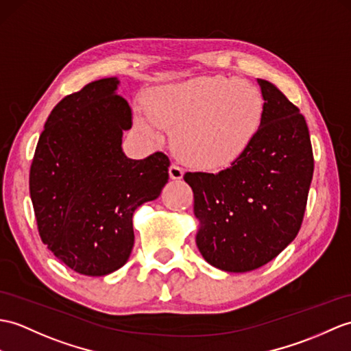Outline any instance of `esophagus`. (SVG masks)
<instances>
[{
  "label": "esophagus",
  "instance_id": "34e87169",
  "mask_svg": "<svg viewBox=\"0 0 351 351\" xmlns=\"http://www.w3.org/2000/svg\"><path fill=\"white\" fill-rule=\"evenodd\" d=\"M169 175L172 179H181L184 176V167L179 166L178 162H172V166L169 169Z\"/></svg>",
  "mask_w": 351,
  "mask_h": 351
}]
</instances>
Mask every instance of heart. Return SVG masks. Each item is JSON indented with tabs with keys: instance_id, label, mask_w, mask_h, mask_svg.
<instances>
[{
	"instance_id": "1",
	"label": "heart",
	"mask_w": 351,
	"mask_h": 351,
	"mask_svg": "<svg viewBox=\"0 0 351 351\" xmlns=\"http://www.w3.org/2000/svg\"><path fill=\"white\" fill-rule=\"evenodd\" d=\"M265 103L247 80L205 76L170 85L154 94L151 115L175 130L179 156L200 167L227 166L248 148L263 121ZM156 134V125L141 122Z\"/></svg>"
}]
</instances>
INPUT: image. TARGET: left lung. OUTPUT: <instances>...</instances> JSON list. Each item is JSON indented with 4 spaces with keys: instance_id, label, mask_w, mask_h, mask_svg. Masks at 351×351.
<instances>
[{
    "instance_id": "obj_1",
    "label": "left lung",
    "mask_w": 351,
    "mask_h": 351,
    "mask_svg": "<svg viewBox=\"0 0 351 351\" xmlns=\"http://www.w3.org/2000/svg\"><path fill=\"white\" fill-rule=\"evenodd\" d=\"M257 82L263 121L248 148L221 172L184 175L200 221L199 251L227 272L254 271L296 238L314 173L304 115L275 85Z\"/></svg>"
}]
</instances>
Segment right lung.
Instances as JSON below:
<instances>
[{"label": "right lung", "instance_id": "1", "mask_svg": "<svg viewBox=\"0 0 351 351\" xmlns=\"http://www.w3.org/2000/svg\"><path fill=\"white\" fill-rule=\"evenodd\" d=\"M117 77L65 95L49 115L29 169V194L42 242L77 274L101 276L127 263L133 213L157 199L170 160L154 152L130 160L122 132L133 112Z\"/></svg>", "mask_w": 351, "mask_h": 351}]
</instances>
